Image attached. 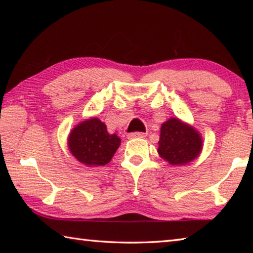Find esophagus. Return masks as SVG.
I'll use <instances>...</instances> for the list:
<instances>
[{
	"instance_id": "1",
	"label": "esophagus",
	"mask_w": 253,
	"mask_h": 253,
	"mask_svg": "<svg viewBox=\"0 0 253 253\" xmlns=\"http://www.w3.org/2000/svg\"><path fill=\"white\" fill-rule=\"evenodd\" d=\"M147 134H145V132H139V131H136V132H130V134H128L127 137L129 139L132 138H144V137H146Z\"/></svg>"
}]
</instances>
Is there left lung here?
Masks as SVG:
<instances>
[{"mask_svg": "<svg viewBox=\"0 0 253 253\" xmlns=\"http://www.w3.org/2000/svg\"><path fill=\"white\" fill-rule=\"evenodd\" d=\"M202 139L193 127L170 118L161 127L158 154L172 165L187 164L199 156Z\"/></svg>", "mask_w": 253, "mask_h": 253, "instance_id": "left-lung-1", "label": "left lung"}]
</instances>
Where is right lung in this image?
Returning <instances> with one entry per match:
<instances>
[{
    "label": "right lung",
    "instance_id": "obj_1",
    "mask_svg": "<svg viewBox=\"0 0 253 253\" xmlns=\"http://www.w3.org/2000/svg\"><path fill=\"white\" fill-rule=\"evenodd\" d=\"M68 145L72 155L87 166H102L109 163L121 145V138L110 135L98 118L76 126L70 132Z\"/></svg>",
    "mask_w": 253,
    "mask_h": 253
}]
</instances>
